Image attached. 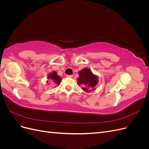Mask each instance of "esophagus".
Returning a JSON list of instances; mask_svg holds the SVG:
<instances>
[{"mask_svg": "<svg viewBox=\"0 0 149 149\" xmlns=\"http://www.w3.org/2000/svg\"><path fill=\"white\" fill-rule=\"evenodd\" d=\"M66 77H68V78H73V75H66Z\"/></svg>", "mask_w": 149, "mask_h": 149, "instance_id": "1", "label": "esophagus"}]
</instances>
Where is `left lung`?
Listing matches in <instances>:
<instances>
[{
	"mask_svg": "<svg viewBox=\"0 0 149 149\" xmlns=\"http://www.w3.org/2000/svg\"><path fill=\"white\" fill-rule=\"evenodd\" d=\"M79 77L78 78V84H83L86 87L83 88L86 91H89L88 88H93L97 83L98 78L94 75L91 71L88 68H84L79 72Z\"/></svg>",
	"mask_w": 149,
	"mask_h": 149,
	"instance_id": "obj_1",
	"label": "left lung"
}]
</instances>
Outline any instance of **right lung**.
Instances as JSON below:
<instances>
[{"mask_svg":"<svg viewBox=\"0 0 149 149\" xmlns=\"http://www.w3.org/2000/svg\"><path fill=\"white\" fill-rule=\"evenodd\" d=\"M48 79L53 80L56 84H59L61 81V78L59 76L57 75L56 71H53L52 73H49L48 76Z\"/></svg>","mask_w":149,"mask_h":149,"instance_id":"1","label":"right lung"}]
</instances>
